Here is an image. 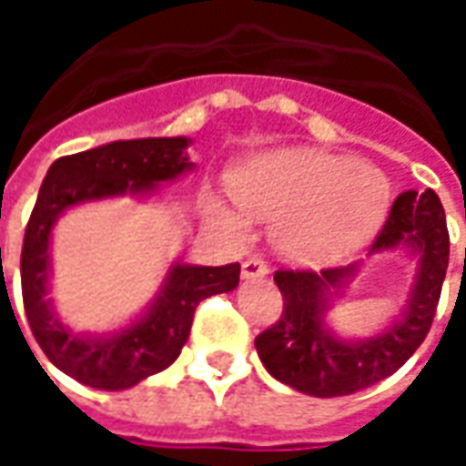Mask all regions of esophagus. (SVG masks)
I'll use <instances>...</instances> for the list:
<instances>
[{"instance_id":"34e87169","label":"esophagus","mask_w":466,"mask_h":466,"mask_svg":"<svg viewBox=\"0 0 466 466\" xmlns=\"http://www.w3.org/2000/svg\"><path fill=\"white\" fill-rule=\"evenodd\" d=\"M269 272V264L262 257H249V259H244L242 264V274L247 279H252V277H264V274Z\"/></svg>"}]
</instances>
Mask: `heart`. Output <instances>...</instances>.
Masks as SVG:
<instances>
[{
    "instance_id": "heart-1",
    "label": "heart",
    "mask_w": 466,
    "mask_h": 466,
    "mask_svg": "<svg viewBox=\"0 0 466 466\" xmlns=\"http://www.w3.org/2000/svg\"><path fill=\"white\" fill-rule=\"evenodd\" d=\"M244 209L282 219L284 254L304 264L337 262L377 232L390 209V182L350 157L284 149L264 154L232 179Z\"/></svg>"
}]
</instances>
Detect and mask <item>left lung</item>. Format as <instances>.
<instances>
[{
    "mask_svg": "<svg viewBox=\"0 0 466 466\" xmlns=\"http://www.w3.org/2000/svg\"><path fill=\"white\" fill-rule=\"evenodd\" d=\"M407 242L421 254L420 277L400 322L364 342H342L322 327L324 292L354 269H292L279 267L274 282L282 292V314L257 339V354L274 380L312 397H342L367 390L400 370L417 351L437 314L450 264L447 217L437 194L401 192L381 224L371 252Z\"/></svg>",
    "mask_w": 466,
    "mask_h": 466,
    "instance_id": "obj_1",
    "label": "left lung"
}]
</instances>
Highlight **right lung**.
I'll return each mask as SVG.
<instances>
[{"mask_svg": "<svg viewBox=\"0 0 466 466\" xmlns=\"http://www.w3.org/2000/svg\"><path fill=\"white\" fill-rule=\"evenodd\" d=\"M184 137H149L59 157L46 172L22 244V299L29 329L46 360L95 390H129L167 370L182 351L194 309L202 299L239 284V262L224 267H174L159 302L142 322L112 339H82L59 324L46 294L49 232L72 204L124 192H147L154 182L172 179L192 162Z\"/></svg>", "mask_w": 466, "mask_h": 466, "instance_id": "obj_1", "label": "right lung"}]
</instances>
